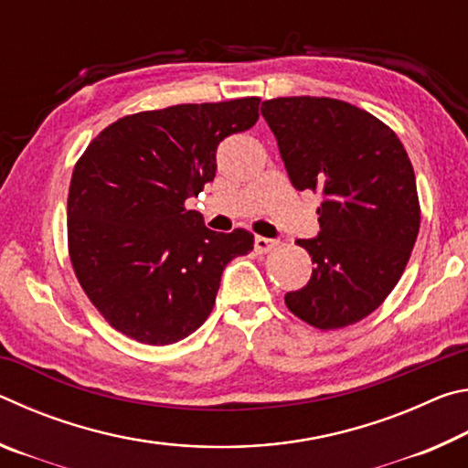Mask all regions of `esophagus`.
I'll list each match as a JSON object with an SVG mask.
<instances>
[{
    "label": "esophagus",
    "instance_id": "esophagus-1",
    "mask_svg": "<svg viewBox=\"0 0 468 468\" xmlns=\"http://www.w3.org/2000/svg\"><path fill=\"white\" fill-rule=\"evenodd\" d=\"M276 243L274 239H266V237H256V239H253V248H256V251L258 253H268V251H272L274 248H276Z\"/></svg>",
    "mask_w": 468,
    "mask_h": 468
}]
</instances>
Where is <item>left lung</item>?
<instances>
[{"label":"left lung","mask_w":468,"mask_h":468,"mask_svg":"<svg viewBox=\"0 0 468 468\" xmlns=\"http://www.w3.org/2000/svg\"><path fill=\"white\" fill-rule=\"evenodd\" d=\"M291 184L322 194L320 235L299 239L314 272L284 295L299 320L338 330L378 310L405 272L421 223L415 171L399 136L328 97L262 102Z\"/></svg>","instance_id":"1"}]
</instances>
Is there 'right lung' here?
Wrapping results in <instances>:
<instances>
[{
	"mask_svg": "<svg viewBox=\"0 0 468 468\" xmlns=\"http://www.w3.org/2000/svg\"><path fill=\"white\" fill-rule=\"evenodd\" d=\"M258 97L142 111L107 125L78 158L68 251L97 312L128 338L171 345L208 318L225 266L253 250L215 233L186 200L215 179L217 146L258 122Z\"/></svg>",
	"mask_w": 468,
	"mask_h": 468,
	"instance_id": "1",
	"label": "right lung"
}]
</instances>
